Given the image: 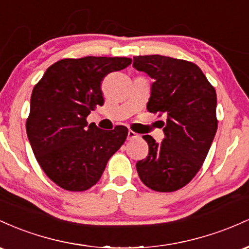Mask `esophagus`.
<instances>
[{
  "instance_id": "1",
  "label": "esophagus",
  "mask_w": 249,
  "mask_h": 249,
  "mask_svg": "<svg viewBox=\"0 0 249 249\" xmlns=\"http://www.w3.org/2000/svg\"><path fill=\"white\" fill-rule=\"evenodd\" d=\"M127 138H128V140H134V139L139 138V135L135 132H133V130H129V132H128Z\"/></svg>"
}]
</instances>
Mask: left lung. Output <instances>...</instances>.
Wrapping results in <instances>:
<instances>
[{"label":"left lung","mask_w":249,"mask_h":249,"mask_svg":"<svg viewBox=\"0 0 249 249\" xmlns=\"http://www.w3.org/2000/svg\"><path fill=\"white\" fill-rule=\"evenodd\" d=\"M133 67L155 81L147 103L161 121V143L143 135L149 153L136 163L142 182L156 192L169 193L188 185L197 174L217 129L216 93L195 63L162 55L134 57Z\"/></svg>","instance_id":"8db88e82"}]
</instances>
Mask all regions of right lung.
Returning <instances> with one entry per match:
<instances>
[{"label":"right lung","mask_w":249,"mask_h":249,"mask_svg":"<svg viewBox=\"0 0 249 249\" xmlns=\"http://www.w3.org/2000/svg\"><path fill=\"white\" fill-rule=\"evenodd\" d=\"M130 63L129 57L63 58L52 64L35 85L27 135L42 170L61 188H91L110 156L124 143V125L108 132L88 125L87 116L105 102L103 79Z\"/></svg>","instance_id":"right-lung-1"}]
</instances>
